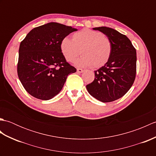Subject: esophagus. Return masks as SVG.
Here are the masks:
<instances>
[{"mask_svg":"<svg viewBox=\"0 0 156 156\" xmlns=\"http://www.w3.org/2000/svg\"><path fill=\"white\" fill-rule=\"evenodd\" d=\"M83 72H84V70L81 68H78L77 69V72L78 73H82Z\"/></svg>","mask_w":156,"mask_h":156,"instance_id":"obj_1","label":"esophagus"}]
</instances>
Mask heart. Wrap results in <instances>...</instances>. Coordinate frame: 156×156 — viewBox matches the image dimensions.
I'll list each match as a JSON object with an SVG mask.
<instances>
[{"label": "heart", "mask_w": 156, "mask_h": 156, "mask_svg": "<svg viewBox=\"0 0 156 156\" xmlns=\"http://www.w3.org/2000/svg\"><path fill=\"white\" fill-rule=\"evenodd\" d=\"M62 55L67 62H72L80 54L82 55L74 64L78 67L101 68L111 58L112 44L107 37L100 32L84 29L62 39L59 45Z\"/></svg>", "instance_id": "obj_1"}]
</instances>
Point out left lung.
Wrapping results in <instances>:
<instances>
[{"label": "left lung", "instance_id": "8db88e82", "mask_svg": "<svg viewBox=\"0 0 156 156\" xmlns=\"http://www.w3.org/2000/svg\"><path fill=\"white\" fill-rule=\"evenodd\" d=\"M110 39L111 58L94 71V80L87 85L88 93L102 102H112L124 96L133 85L136 74V49L125 35L107 27H95Z\"/></svg>", "mask_w": 156, "mask_h": 156}]
</instances>
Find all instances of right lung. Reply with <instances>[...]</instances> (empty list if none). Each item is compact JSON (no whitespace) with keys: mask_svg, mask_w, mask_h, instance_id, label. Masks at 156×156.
<instances>
[{"mask_svg":"<svg viewBox=\"0 0 156 156\" xmlns=\"http://www.w3.org/2000/svg\"><path fill=\"white\" fill-rule=\"evenodd\" d=\"M76 29L51 22L33 29L21 42L18 76L29 94L48 101L58 94L68 74L76 72L62 55L63 38Z\"/></svg>","mask_w":156,"mask_h":156,"instance_id":"obj_1","label":"right lung"}]
</instances>
